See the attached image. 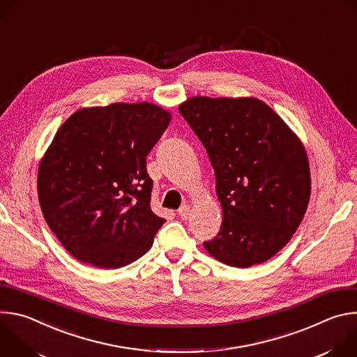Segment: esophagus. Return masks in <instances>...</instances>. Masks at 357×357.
<instances>
[{
  "instance_id": "obj_1",
  "label": "esophagus",
  "mask_w": 357,
  "mask_h": 357,
  "mask_svg": "<svg viewBox=\"0 0 357 357\" xmlns=\"http://www.w3.org/2000/svg\"><path fill=\"white\" fill-rule=\"evenodd\" d=\"M178 215L181 216V219H182V220H186V219L189 218V215H190V208H189L188 205L181 206V208H179V211H178Z\"/></svg>"
}]
</instances>
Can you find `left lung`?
I'll return each instance as SVG.
<instances>
[{
	"instance_id": "1",
	"label": "left lung",
	"mask_w": 357,
	"mask_h": 357,
	"mask_svg": "<svg viewBox=\"0 0 357 357\" xmlns=\"http://www.w3.org/2000/svg\"><path fill=\"white\" fill-rule=\"evenodd\" d=\"M179 113L208 151L223 211L220 231L203 245L237 268L270 260L308 208L311 176L302 142L254 97H190Z\"/></svg>"
}]
</instances>
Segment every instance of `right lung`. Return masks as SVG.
I'll return each instance as SVG.
<instances>
[{"label": "right lung", "mask_w": 357, "mask_h": 357, "mask_svg": "<svg viewBox=\"0 0 357 357\" xmlns=\"http://www.w3.org/2000/svg\"><path fill=\"white\" fill-rule=\"evenodd\" d=\"M169 121L142 101L80 109L61 126L39 164L38 196L75 259L120 268L151 248L165 219L151 209L146 155Z\"/></svg>", "instance_id": "right-lung-1"}]
</instances>
